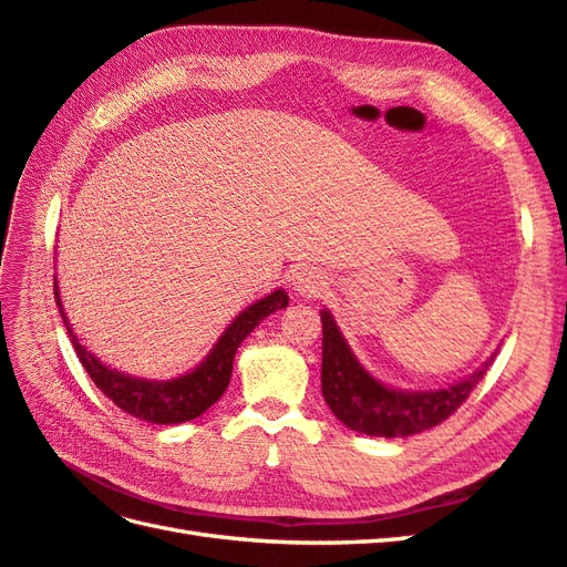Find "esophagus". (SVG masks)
<instances>
[{"label": "esophagus", "mask_w": 567, "mask_h": 567, "mask_svg": "<svg viewBox=\"0 0 567 567\" xmlns=\"http://www.w3.org/2000/svg\"><path fill=\"white\" fill-rule=\"evenodd\" d=\"M290 286H293V290L298 296L302 298H317L321 290H323V277L317 271V269H298L293 271V279H290Z\"/></svg>", "instance_id": "esophagus-1"}]
</instances>
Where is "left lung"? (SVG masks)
<instances>
[{"label": "left lung", "instance_id": "1", "mask_svg": "<svg viewBox=\"0 0 567 567\" xmlns=\"http://www.w3.org/2000/svg\"><path fill=\"white\" fill-rule=\"evenodd\" d=\"M321 392L338 421L350 431L373 437H409L427 431L466 402L471 390L487 373L494 354L483 367L435 390L392 388L359 362L333 315L321 310Z\"/></svg>", "mask_w": 567, "mask_h": 567}]
</instances>
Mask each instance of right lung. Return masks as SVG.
<instances>
[{"label": "right lung", "instance_id": "obj_1", "mask_svg": "<svg viewBox=\"0 0 567 567\" xmlns=\"http://www.w3.org/2000/svg\"><path fill=\"white\" fill-rule=\"evenodd\" d=\"M54 298L59 305L61 319L65 323L68 338H71L84 371L90 373V379L96 383V388L134 419L161 423V425L192 421L200 416L203 411H208L221 394H225L231 381L234 357H236V350L241 348V342L252 333L255 326L265 317L274 315L277 310H284L288 305V293L284 288L271 290L269 296L255 300L227 326V331L217 338L213 350L205 354L200 364H196L192 371L177 375V379L153 381V379H136V375L117 371L101 362L96 354H92V350L82 346L78 333L73 331V326L68 323V317L63 312L56 277H54Z\"/></svg>", "mask_w": 567, "mask_h": 567}]
</instances>
